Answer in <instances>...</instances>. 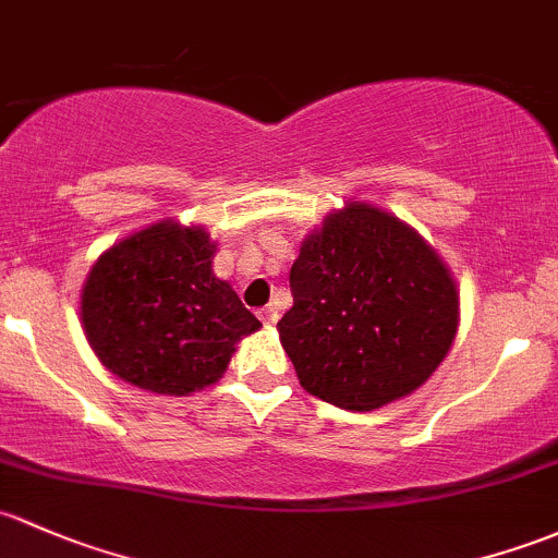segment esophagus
<instances>
[{
    "label": "esophagus",
    "mask_w": 558,
    "mask_h": 558,
    "mask_svg": "<svg viewBox=\"0 0 558 558\" xmlns=\"http://www.w3.org/2000/svg\"><path fill=\"white\" fill-rule=\"evenodd\" d=\"M259 318H262L264 326L278 324V307H275V304H267V307L259 310Z\"/></svg>",
    "instance_id": "34e87169"
}]
</instances>
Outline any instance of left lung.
Returning a JSON list of instances; mask_svg holds the SVG:
<instances>
[{"label":"left lung","instance_id":"left-lung-1","mask_svg":"<svg viewBox=\"0 0 558 558\" xmlns=\"http://www.w3.org/2000/svg\"><path fill=\"white\" fill-rule=\"evenodd\" d=\"M294 307L278 320L299 385L372 412L425 383L457 333V289L412 227L372 205L331 214L291 267Z\"/></svg>","mask_w":558,"mask_h":558}]
</instances>
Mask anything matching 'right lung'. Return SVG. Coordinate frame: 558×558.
I'll return each mask as SVG.
<instances>
[{
    "label": "right lung",
    "instance_id": "1",
    "mask_svg": "<svg viewBox=\"0 0 558 558\" xmlns=\"http://www.w3.org/2000/svg\"><path fill=\"white\" fill-rule=\"evenodd\" d=\"M216 245L173 221L111 245L82 289V326L125 383L190 396L225 374L234 342L262 324L210 269Z\"/></svg>",
    "mask_w": 558,
    "mask_h": 558
}]
</instances>
